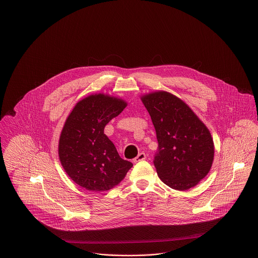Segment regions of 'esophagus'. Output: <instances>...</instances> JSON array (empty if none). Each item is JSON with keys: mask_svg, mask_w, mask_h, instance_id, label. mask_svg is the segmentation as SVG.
<instances>
[{"mask_svg": "<svg viewBox=\"0 0 258 258\" xmlns=\"http://www.w3.org/2000/svg\"><path fill=\"white\" fill-rule=\"evenodd\" d=\"M146 158H147V156H146L145 153H140V154L133 159V161H134V162H139V161H141V160H145Z\"/></svg>", "mask_w": 258, "mask_h": 258, "instance_id": "obj_1", "label": "esophagus"}]
</instances>
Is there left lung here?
Masks as SVG:
<instances>
[{"label": "left lung", "mask_w": 258, "mask_h": 258, "mask_svg": "<svg viewBox=\"0 0 258 258\" xmlns=\"http://www.w3.org/2000/svg\"><path fill=\"white\" fill-rule=\"evenodd\" d=\"M155 126L158 149L154 164L170 188L195 187L210 170L214 146L210 132L189 106L167 92L142 98Z\"/></svg>", "instance_id": "obj_1"}]
</instances>
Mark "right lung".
Returning <instances> with one entry per match:
<instances>
[{"mask_svg":"<svg viewBox=\"0 0 258 258\" xmlns=\"http://www.w3.org/2000/svg\"><path fill=\"white\" fill-rule=\"evenodd\" d=\"M127 103L103 94L76 103L61 131L58 155L69 177L88 190L102 191L119 184L132 162L122 159L103 134L105 125Z\"/></svg>","mask_w":258,"mask_h":258,"instance_id":"obj_1","label":"right lung"}]
</instances>
